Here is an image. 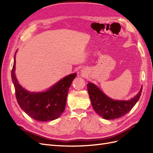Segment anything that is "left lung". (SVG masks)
I'll list each match as a JSON object with an SVG mask.
<instances>
[{"label": "left lung", "mask_w": 153, "mask_h": 153, "mask_svg": "<svg viewBox=\"0 0 153 153\" xmlns=\"http://www.w3.org/2000/svg\"><path fill=\"white\" fill-rule=\"evenodd\" d=\"M91 104L95 112L105 119L121 117L131 110L140 98L142 86L138 94L129 100H115L109 98L93 83L87 84Z\"/></svg>", "instance_id": "obj_1"}]
</instances>
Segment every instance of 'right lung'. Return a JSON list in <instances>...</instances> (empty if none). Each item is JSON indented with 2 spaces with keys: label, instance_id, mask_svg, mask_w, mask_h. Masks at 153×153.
<instances>
[{
  "label": "right lung",
  "instance_id": "1",
  "mask_svg": "<svg viewBox=\"0 0 153 153\" xmlns=\"http://www.w3.org/2000/svg\"><path fill=\"white\" fill-rule=\"evenodd\" d=\"M16 51L11 71L17 102L24 112L36 121H53L61 116L66 107L68 92L76 73L62 78L47 91L30 92L18 83L15 75Z\"/></svg>",
  "mask_w": 153,
  "mask_h": 153
}]
</instances>
